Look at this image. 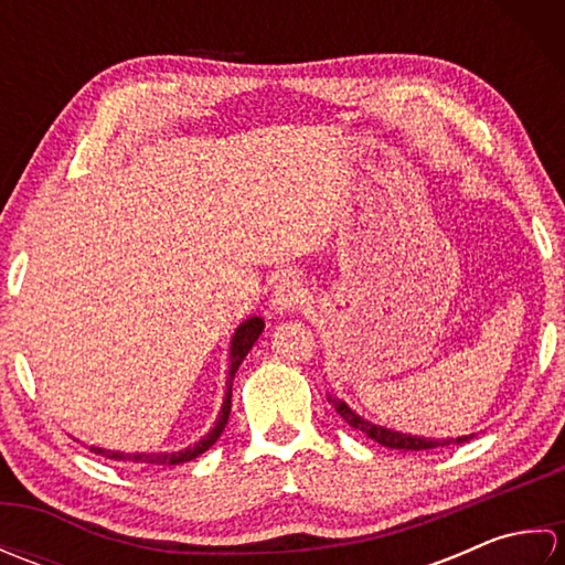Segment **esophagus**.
<instances>
[{
	"label": "esophagus",
	"mask_w": 565,
	"mask_h": 565,
	"mask_svg": "<svg viewBox=\"0 0 565 565\" xmlns=\"http://www.w3.org/2000/svg\"><path fill=\"white\" fill-rule=\"evenodd\" d=\"M306 286L301 279H296V276H286L279 284L274 286V294H271V308L276 313H291V310L301 308L306 303Z\"/></svg>",
	"instance_id": "34e87169"
}]
</instances>
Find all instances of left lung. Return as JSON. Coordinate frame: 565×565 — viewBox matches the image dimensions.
<instances>
[{
	"instance_id": "8db88e82",
	"label": "left lung",
	"mask_w": 565,
	"mask_h": 565,
	"mask_svg": "<svg viewBox=\"0 0 565 565\" xmlns=\"http://www.w3.org/2000/svg\"><path fill=\"white\" fill-rule=\"evenodd\" d=\"M334 411L344 419V423H350L354 429L364 431L366 437H371L374 441H379L381 447H388V449H403V451H423V449H437V447H449V444H463L471 437H459V439H425V437H411V435H401V431H393L386 427H379L374 423H369V419L359 417L354 411H350L342 401L332 398Z\"/></svg>"
}]
</instances>
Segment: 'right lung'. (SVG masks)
I'll return each mask as SVG.
<instances>
[{
  "label": "right lung",
  "instance_id": "obj_1",
  "mask_svg": "<svg viewBox=\"0 0 565 565\" xmlns=\"http://www.w3.org/2000/svg\"><path fill=\"white\" fill-rule=\"evenodd\" d=\"M264 320L262 318H247L243 326L235 330V338L231 344V379H227V391H225V401H223V411L215 419V427L209 431L194 447H186L182 451H172V454H124V451H109V449H99V447H89V451L102 454L106 459H114L118 463L126 466H177V463H186L191 459H196L203 451H209L215 439L223 435V429L227 425V417H231V398H233V376L237 366L243 364V359L247 356V352L252 350V344L257 342V338L262 334Z\"/></svg>",
  "mask_w": 565,
  "mask_h": 565
}]
</instances>
